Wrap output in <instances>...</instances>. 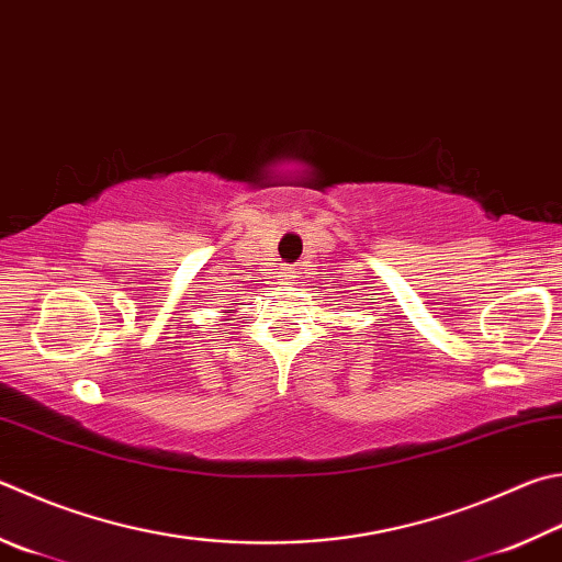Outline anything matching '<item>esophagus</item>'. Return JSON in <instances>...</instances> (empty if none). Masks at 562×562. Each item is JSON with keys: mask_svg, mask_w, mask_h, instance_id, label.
I'll return each instance as SVG.
<instances>
[{"mask_svg": "<svg viewBox=\"0 0 562 562\" xmlns=\"http://www.w3.org/2000/svg\"><path fill=\"white\" fill-rule=\"evenodd\" d=\"M294 274H297V272H294V268H284V278L294 280Z\"/></svg>", "mask_w": 562, "mask_h": 562, "instance_id": "obj_1", "label": "esophagus"}]
</instances>
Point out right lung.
I'll return each instance as SVG.
<instances>
[{
    "label": "right lung",
    "mask_w": 562,
    "mask_h": 562,
    "mask_svg": "<svg viewBox=\"0 0 562 562\" xmlns=\"http://www.w3.org/2000/svg\"><path fill=\"white\" fill-rule=\"evenodd\" d=\"M228 312H231V310H228Z\"/></svg>",
    "instance_id": "obj_1"
}]
</instances>
